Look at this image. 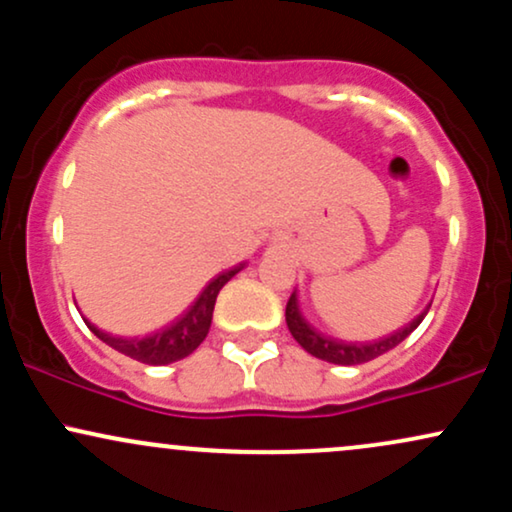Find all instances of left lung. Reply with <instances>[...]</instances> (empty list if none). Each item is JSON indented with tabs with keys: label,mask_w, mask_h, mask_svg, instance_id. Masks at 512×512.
I'll list each match as a JSON object with an SVG mask.
<instances>
[{
	"label": "left lung",
	"mask_w": 512,
	"mask_h": 512,
	"mask_svg": "<svg viewBox=\"0 0 512 512\" xmlns=\"http://www.w3.org/2000/svg\"><path fill=\"white\" fill-rule=\"evenodd\" d=\"M426 313L428 310H424V313L416 317L414 322H409L404 330H397L395 334H390V337L378 339V342H368V344L339 342V339L320 334L313 325H308V320L301 315V308H298L296 291H293L289 303H286V325H289L293 339H296L308 354H313L315 358H322V361L339 363V366H356V363H368L373 361V358L383 356L385 351L395 349L399 342H404V339H407L409 334L421 325V320H424Z\"/></svg>",
	"instance_id": "1"
}]
</instances>
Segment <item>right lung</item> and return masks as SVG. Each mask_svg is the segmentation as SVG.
Instances as JSON below:
<instances>
[{"instance_id": "obj_1", "label": "right lung", "mask_w": 512, "mask_h": 512, "mask_svg": "<svg viewBox=\"0 0 512 512\" xmlns=\"http://www.w3.org/2000/svg\"><path fill=\"white\" fill-rule=\"evenodd\" d=\"M238 272L240 267L228 269V272H223L216 276V279H211L207 289L199 293V298L190 305V310H187L185 315L178 317V320H175L170 327H166V330L149 334V337L122 339L98 330V327H93L91 322H86V325L98 339H103L105 344L113 346V349L120 351V354L134 358V361L149 363V366H166V363L180 361V358L190 356L192 351L204 342V337H207L211 327V315H214L216 296H219L223 284Z\"/></svg>"}]
</instances>
